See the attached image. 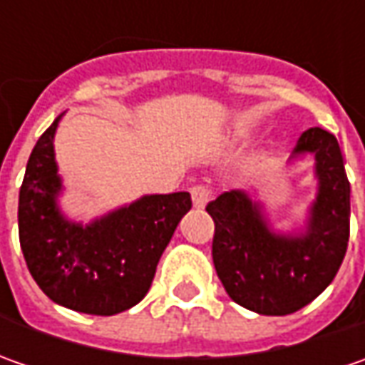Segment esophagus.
I'll return each mask as SVG.
<instances>
[{"label": "esophagus", "mask_w": 365, "mask_h": 365, "mask_svg": "<svg viewBox=\"0 0 365 365\" xmlns=\"http://www.w3.org/2000/svg\"><path fill=\"white\" fill-rule=\"evenodd\" d=\"M190 197H192V205H195V209H205L207 203L211 201L213 192H211L209 187L199 185V187H192V190H190Z\"/></svg>", "instance_id": "esophagus-1"}]
</instances>
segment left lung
Wrapping results in <instances>:
<instances>
[{"mask_svg": "<svg viewBox=\"0 0 365 365\" xmlns=\"http://www.w3.org/2000/svg\"><path fill=\"white\" fill-rule=\"evenodd\" d=\"M313 154L317 192L292 232L274 230L266 207L245 190L207 205L215 221L213 264L232 301L258 315L282 317L329 287L349 242V180L337 138L321 128L301 133L288 162Z\"/></svg>", "mask_w": 365, "mask_h": 365, "instance_id": "1", "label": "left lung"}]
</instances>
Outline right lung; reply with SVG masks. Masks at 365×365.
I'll return each instance as SVG.
<instances>
[{"mask_svg":"<svg viewBox=\"0 0 365 365\" xmlns=\"http://www.w3.org/2000/svg\"><path fill=\"white\" fill-rule=\"evenodd\" d=\"M61 120L40 135L26 166L18 205L21 254L52 302L87 315H118L146 297L162 252L189 213L190 195H144L87 223L66 217L54 158Z\"/></svg>","mask_w":365,"mask_h":365,"instance_id":"obj_1","label":"right lung"}]
</instances>
